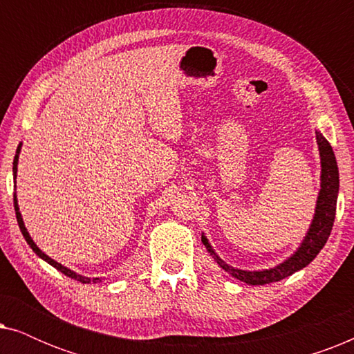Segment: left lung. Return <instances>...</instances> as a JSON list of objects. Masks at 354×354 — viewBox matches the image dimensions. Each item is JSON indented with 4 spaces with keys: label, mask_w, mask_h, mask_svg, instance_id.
<instances>
[{
    "label": "left lung",
    "mask_w": 354,
    "mask_h": 354,
    "mask_svg": "<svg viewBox=\"0 0 354 354\" xmlns=\"http://www.w3.org/2000/svg\"><path fill=\"white\" fill-rule=\"evenodd\" d=\"M317 148H319V158H321V190H319L316 209H314V216L311 221V225L303 236V241L299 243L293 254H290L287 259L279 263L277 266L263 270H245L234 268V266L227 264L219 254L216 253L212 245L207 240L205 232L201 234V241L206 246L207 253L212 256V259L230 274L232 277L241 280V282L248 285H266L279 282L288 275H292L298 270L311 263V261L319 254V251L324 248L327 243L328 235H330L333 221H335V211H337V198H338V188H340V180H338V166L335 154L330 143L327 142L326 137L319 132H316Z\"/></svg>",
    "instance_id": "8db88e82"
}]
</instances>
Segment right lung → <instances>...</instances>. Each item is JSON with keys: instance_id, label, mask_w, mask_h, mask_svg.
<instances>
[{"instance_id": "right-lung-1", "label": "right lung", "mask_w": 354, "mask_h": 354, "mask_svg": "<svg viewBox=\"0 0 354 354\" xmlns=\"http://www.w3.org/2000/svg\"><path fill=\"white\" fill-rule=\"evenodd\" d=\"M21 148H22V143H19L17 151H16V156H14V162H12L14 183H16V177H17V164H19V154H21ZM14 209H16V217H17L19 229H21L24 239H26L28 246H30V248L33 250V253H35V254L38 256V258H41L43 261H46V263L50 264V266H53V268L57 269V270H59V272H62L64 275H67V277L77 280V282H82V283H98V282H101V280H103L101 277L90 279V277H85V275H82V274H77L75 270L66 268V266H62L61 263H57V261L50 258V256H48L46 253H43V251L37 246L35 241L32 240V236H30V234H28V230L26 229V224H24V219H22V214H21V211H19V203H17V195H16V193H14Z\"/></svg>"}]
</instances>
